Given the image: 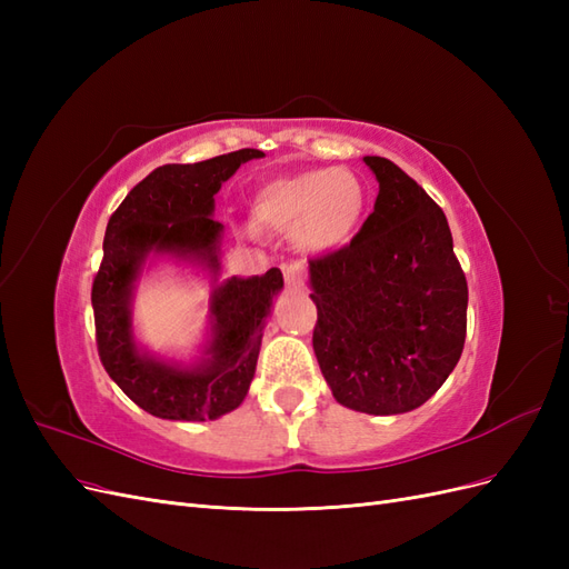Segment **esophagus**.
Masks as SVG:
<instances>
[{"label":"esophagus","mask_w":569,"mask_h":569,"mask_svg":"<svg viewBox=\"0 0 569 569\" xmlns=\"http://www.w3.org/2000/svg\"><path fill=\"white\" fill-rule=\"evenodd\" d=\"M282 274L287 287H301L303 284V268L301 263H287L282 266Z\"/></svg>","instance_id":"obj_1"}]
</instances>
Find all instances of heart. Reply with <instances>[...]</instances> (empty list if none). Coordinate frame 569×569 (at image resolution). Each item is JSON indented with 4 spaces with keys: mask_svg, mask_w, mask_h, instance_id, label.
I'll return each instance as SVG.
<instances>
[{
    "mask_svg": "<svg viewBox=\"0 0 569 569\" xmlns=\"http://www.w3.org/2000/svg\"><path fill=\"white\" fill-rule=\"evenodd\" d=\"M368 211V189L343 168H311L258 189L251 220L258 228L295 234L313 256L339 251L358 234Z\"/></svg>",
    "mask_w": 569,
    "mask_h": 569,
    "instance_id": "heart-1",
    "label": "heart"
}]
</instances>
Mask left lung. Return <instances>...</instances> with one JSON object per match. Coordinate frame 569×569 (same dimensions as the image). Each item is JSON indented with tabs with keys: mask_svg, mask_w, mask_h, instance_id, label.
I'll return each mask as SVG.
<instances>
[{
	"mask_svg": "<svg viewBox=\"0 0 569 569\" xmlns=\"http://www.w3.org/2000/svg\"><path fill=\"white\" fill-rule=\"evenodd\" d=\"M363 161L380 182L375 211L351 244L308 261L313 351L337 403L399 416L453 372L468 282L439 206L389 159Z\"/></svg>",
	"mask_w": 569,
	"mask_h": 569,
	"instance_id": "left-lung-1",
	"label": "left lung"
}]
</instances>
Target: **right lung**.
<instances>
[{
	"label": "right lung",
	"mask_w": 569,
	"mask_h": 569,
	"mask_svg": "<svg viewBox=\"0 0 569 569\" xmlns=\"http://www.w3.org/2000/svg\"><path fill=\"white\" fill-rule=\"evenodd\" d=\"M266 157L239 149L199 163H166L130 189L109 218L104 258L92 284L101 366L130 401L163 420H218L249 391L272 301L284 287L280 268L220 282L222 226L216 194L237 168ZM168 254L212 274L210 339L192 365L147 352L133 337L136 280L153 257Z\"/></svg>",
	"instance_id": "obj_1"
}]
</instances>
